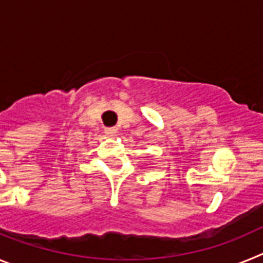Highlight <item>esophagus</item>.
Returning a JSON list of instances; mask_svg holds the SVG:
<instances>
[{"mask_svg": "<svg viewBox=\"0 0 263 263\" xmlns=\"http://www.w3.org/2000/svg\"><path fill=\"white\" fill-rule=\"evenodd\" d=\"M104 133L109 137H113L117 133V127H104Z\"/></svg>", "mask_w": 263, "mask_h": 263, "instance_id": "esophagus-1", "label": "esophagus"}]
</instances>
